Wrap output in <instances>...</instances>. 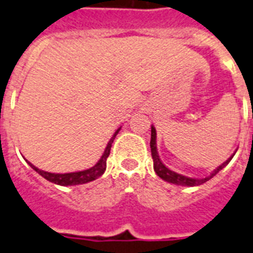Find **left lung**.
Listing matches in <instances>:
<instances>
[{
    "label": "left lung",
    "mask_w": 253,
    "mask_h": 253,
    "mask_svg": "<svg viewBox=\"0 0 253 253\" xmlns=\"http://www.w3.org/2000/svg\"><path fill=\"white\" fill-rule=\"evenodd\" d=\"M150 147H151V157H153V162H154V171L155 173L158 175L161 179L169 181V183L176 184V185H187V187H195V185H201V184L207 183L209 179H211L213 176H215L219 171H221L223 167L229 165V162L231 161V158H229L225 163H222L218 169H215L213 172L210 173V176L204 177V179H193V177H187L183 176L180 173H176L171 171L169 169H167L162 161L159 159L158 151H157V132H155L154 126H151V139H150Z\"/></svg>",
    "instance_id": "obj_1"
}]
</instances>
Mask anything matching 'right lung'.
Returning a JSON list of instances; mask_svg holds the SVG:
<instances>
[{"instance_id": "right-lung-1", "label": "right lung", "mask_w": 253, "mask_h": 253, "mask_svg": "<svg viewBox=\"0 0 253 253\" xmlns=\"http://www.w3.org/2000/svg\"><path fill=\"white\" fill-rule=\"evenodd\" d=\"M120 128L117 129L115 134L112 136V138L110 139V142L107 145L106 150L103 153L102 158L99 159L98 163L88 169H84V171H78V172H69V173H52V172H46V171H43V169H39L38 167H35L34 165L30 163L32 169H35L36 172L40 173L44 179H46L50 183L58 184V185H78V184H84L88 183V181H92L95 179H98L99 176H102L104 171H106L107 167V158L110 155L111 146H112V142H114L115 137L119 133Z\"/></svg>"}]
</instances>
